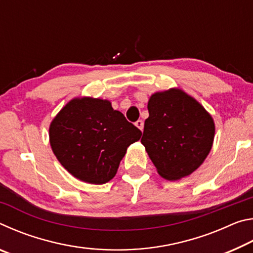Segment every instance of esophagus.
Instances as JSON below:
<instances>
[{
	"mask_svg": "<svg viewBox=\"0 0 253 253\" xmlns=\"http://www.w3.org/2000/svg\"><path fill=\"white\" fill-rule=\"evenodd\" d=\"M135 126H136L137 128H139L140 130H143V129H144V122H143V121H137V122L135 123Z\"/></svg>",
	"mask_w": 253,
	"mask_h": 253,
	"instance_id": "34e87169",
	"label": "esophagus"
}]
</instances>
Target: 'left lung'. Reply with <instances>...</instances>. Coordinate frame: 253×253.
Returning <instances> with one entry per match:
<instances>
[{"label": "left lung", "mask_w": 253, "mask_h": 253, "mask_svg": "<svg viewBox=\"0 0 253 253\" xmlns=\"http://www.w3.org/2000/svg\"><path fill=\"white\" fill-rule=\"evenodd\" d=\"M140 142L157 173L169 181L188 176L211 151L215 125L200 102L179 88L149 97Z\"/></svg>", "instance_id": "1"}]
</instances>
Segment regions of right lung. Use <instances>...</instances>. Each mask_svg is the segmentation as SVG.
<instances>
[{"label": "right lung", "mask_w": 253, "mask_h": 253, "mask_svg": "<svg viewBox=\"0 0 253 253\" xmlns=\"http://www.w3.org/2000/svg\"><path fill=\"white\" fill-rule=\"evenodd\" d=\"M142 131L107 99L77 97L59 111L49 127L52 152L72 176L105 184L117 173L130 144Z\"/></svg>", "instance_id": "obj_1"}]
</instances>
